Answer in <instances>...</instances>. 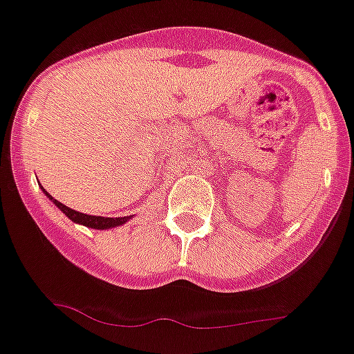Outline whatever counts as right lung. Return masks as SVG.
Segmentation results:
<instances>
[{"instance_id":"right-lung-1","label":"right lung","mask_w":354,"mask_h":354,"mask_svg":"<svg viewBox=\"0 0 354 354\" xmlns=\"http://www.w3.org/2000/svg\"><path fill=\"white\" fill-rule=\"evenodd\" d=\"M44 195H46L48 198H50L51 202H53L55 205H57L58 209H60L62 212H64L65 216H67L71 221L77 223V225H82V226H88V228H95V230H111V228H118V226L124 225V223H128L129 219H131V216H124V218H104V216H91V214H84V212H79V211H74V209L67 207L65 204H62V202H58L57 198L51 197L50 194H48L46 190L43 188Z\"/></svg>"}]
</instances>
